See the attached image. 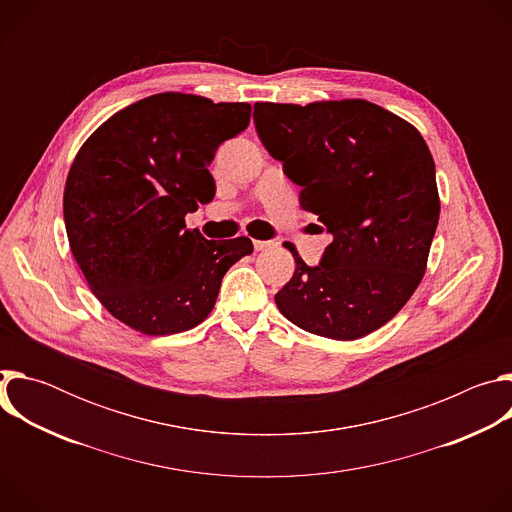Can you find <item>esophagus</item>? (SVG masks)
Here are the masks:
<instances>
[{
    "label": "esophagus",
    "mask_w": 512,
    "mask_h": 512,
    "mask_svg": "<svg viewBox=\"0 0 512 512\" xmlns=\"http://www.w3.org/2000/svg\"><path fill=\"white\" fill-rule=\"evenodd\" d=\"M253 247H255V251H265V249L273 247V241H253Z\"/></svg>",
    "instance_id": "obj_1"
}]
</instances>
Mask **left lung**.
Instances as JSON below:
<instances>
[{"instance_id":"obj_1","label":"left lung","mask_w":512,"mask_h":512,"mask_svg":"<svg viewBox=\"0 0 512 512\" xmlns=\"http://www.w3.org/2000/svg\"><path fill=\"white\" fill-rule=\"evenodd\" d=\"M253 121L265 150L302 188V208L334 237L316 267L287 247L296 271L275 294L279 312L332 340L385 326L421 283L440 221L425 139L364 99L255 103Z\"/></svg>"}]
</instances>
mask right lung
<instances>
[{"label": "right lung", "mask_w": 512, "mask_h": 512, "mask_svg": "<svg viewBox=\"0 0 512 512\" xmlns=\"http://www.w3.org/2000/svg\"><path fill=\"white\" fill-rule=\"evenodd\" d=\"M251 121L249 103L145 97L99 125L64 184V227L89 287L125 326L168 336L208 318L247 237L206 241L184 216L214 198L208 164Z\"/></svg>", "instance_id": "obj_1"}]
</instances>
